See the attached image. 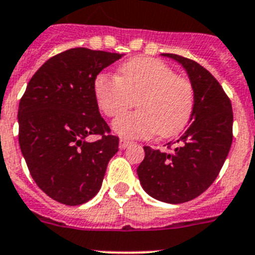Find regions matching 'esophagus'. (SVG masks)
I'll return each instance as SVG.
<instances>
[{"mask_svg": "<svg viewBox=\"0 0 255 255\" xmlns=\"http://www.w3.org/2000/svg\"><path fill=\"white\" fill-rule=\"evenodd\" d=\"M129 143H130V141H128V140H126V138H121V141H119V149H126V147H127V146H129Z\"/></svg>", "mask_w": 255, "mask_h": 255, "instance_id": "34e87169", "label": "esophagus"}]
</instances>
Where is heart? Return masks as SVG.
<instances>
[{
	"instance_id": "heart-1",
	"label": "heart",
	"mask_w": 255,
	"mask_h": 255,
	"mask_svg": "<svg viewBox=\"0 0 255 255\" xmlns=\"http://www.w3.org/2000/svg\"><path fill=\"white\" fill-rule=\"evenodd\" d=\"M97 105L110 118L134 105L137 112L114 122V129L130 138L158 132L172 138L185 130L195 110V88L189 78L177 75L169 65L151 57H134L119 66V74L101 73L95 78Z\"/></svg>"
}]
</instances>
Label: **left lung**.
<instances>
[{
  "label": "left lung",
  "instance_id": "8db88e82",
  "mask_svg": "<svg viewBox=\"0 0 255 255\" xmlns=\"http://www.w3.org/2000/svg\"><path fill=\"white\" fill-rule=\"evenodd\" d=\"M186 69L195 88V110L189 126L170 152L143 146L145 158L137 168L150 196L181 204L198 198L220 173L232 143V105L220 82L204 66L176 54H163Z\"/></svg>",
  "mask_w": 255,
  "mask_h": 255
}]
</instances>
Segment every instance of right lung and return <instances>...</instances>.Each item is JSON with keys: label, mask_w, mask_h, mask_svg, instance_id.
<instances>
[{"label": "right lung", "mask_w": 255, "mask_h": 255, "mask_svg": "<svg viewBox=\"0 0 255 255\" xmlns=\"http://www.w3.org/2000/svg\"><path fill=\"white\" fill-rule=\"evenodd\" d=\"M122 54L75 47L48 59L34 73L17 110L19 145L42 191L65 205L99 192L119 138L99 112L97 74ZM99 135L96 141H90Z\"/></svg>", "instance_id": "add662e5"}]
</instances>
